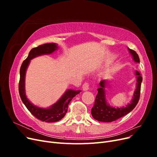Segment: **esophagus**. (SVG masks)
<instances>
[{
  "label": "esophagus",
  "instance_id": "obj_1",
  "mask_svg": "<svg viewBox=\"0 0 157 157\" xmlns=\"http://www.w3.org/2000/svg\"><path fill=\"white\" fill-rule=\"evenodd\" d=\"M89 89V84L88 82H84L82 85V90L84 91H86Z\"/></svg>",
  "mask_w": 157,
  "mask_h": 157
}]
</instances>
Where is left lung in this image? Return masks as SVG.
<instances>
[{"mask_svg":"<svg viewBox=\"0 0 157 157\" xmlns=\"http://www.w3.org/2000/svg\"><path fill=\"white\" fill-rule=\"evenodd\" d=\"M128 50L132 56L133 59L134 60L135 62L140 63V58L136 52L130 48H128ZM135 74L137 78L136 89L135 90L131 103L128 104L126 107L116 108L111 107L109 105L106 101L105 96V86L108 82L106 80H101L99 83L100 87L98 88V94L96 97V99H95L94 105L92 108L91 113L94 119L99 122H113L126 115L135 108L140 99L141 84L142 80H143L138 71H136Z\"/></svg>","mask_w":157,"mask_h":157,"instance_id":"1","label":"left lung"}]
</instances>
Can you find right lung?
Here are the masks:
<instances>
[{"label":"right lung","mask_w":157,"mask_h":157,"mask_svg":"<svg viewBox=\"0 0 157 157\" xmlns=\"http://www.w3.org/2000/svg\"><path fill=\"white\" fill-rule=\"evenodd\" d=\"M58 48L56 43L42 44L31 49L27 58L23 61L20 68V78L19 82V93L23 103L33 116L41 121L46 122H58L65 117L67 112L68 105L72 99L80 92V90H73L69 89L65 92L59 100L49 108L44 109L35 106L32 104L25 95V79L27 68L31 59L37 56L44 54H50Z\"/></svg>","instance_id":"1"}]
</instances>
